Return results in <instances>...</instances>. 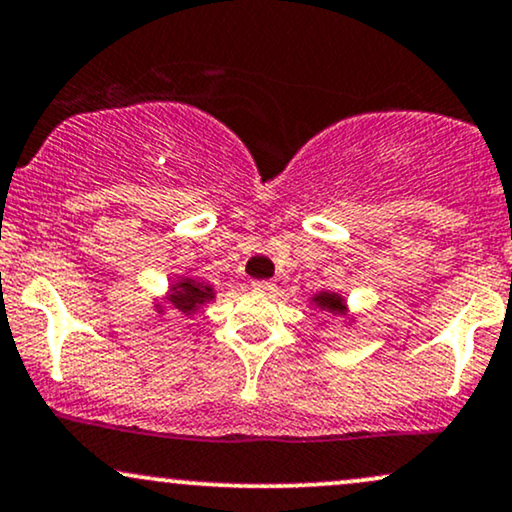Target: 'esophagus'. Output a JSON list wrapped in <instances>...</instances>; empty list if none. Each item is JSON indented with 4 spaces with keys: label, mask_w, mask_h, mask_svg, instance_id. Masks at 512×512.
I'll list each match as a JSON object with an SVG mask.
<instances>
[{
    "label": "esophagus",
    "mask_w": 512,
    "mask_h": 512,
    "mask_svg": "<svg viewBox=\"0 0 512 512\" xmlns=\"http://www.w3.org/2000/svg\"><path fill=\"white\" fill-rule=\"evenodd\" d=\"M252 288H255L257 293H274L276 283L274 281H252Z\"/></svg>",
    "instance_id": "34e87169"
}]
</instances>
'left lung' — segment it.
<instances>
[{
	"instance_id": "1",
	"label": "left lung",
	"mask_w": 512,
	"mask_h": 512,
	"mask_svg": "<svg viewBox=\"0 0 512 512\" xmlns=\"http://www.w3.org/2000/svg\"><path fill=\"white\" fill-rule=\"evenodd\" d=\"M312 305L319 307V310L329 312V315L336 317H346L348 315V305L343 300V295H338L334 291H319L312 295Z\"/></svg>"
}]
</instances>
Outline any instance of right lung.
Here are the masks:
<instances>
[{
    "instance_id": "obj_1",
    "label": "right lung",
    "mask_w": 512,
    "mask_h": 512,
    "mask_svg": "<svg viewBox=\"0 0 512 512\" xmlns=\"http://www.w3.org/2000/svg\"><path fill=\"white\" fill-rule=\"evenodd\" d=\"M217 298L214 295L212 283H205L200 279H193V276H178V279L169 286V293H166L164 300H157L155 310L159 315H164V305H171L174 310L183 312V315H195L202 305L212 303Z\"/></svg>"
}]
</instances>
